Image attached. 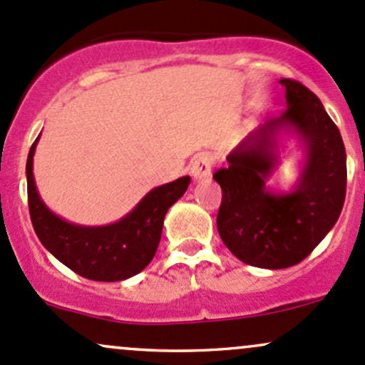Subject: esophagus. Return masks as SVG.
Masks as SVG:
<instances>
[{"instance_id": "1", "label": "esophagus", "mask_w": 365, "mask_h": 365, "mask_svg": "<svg viewBox=\"0 0 365 365\" xmlns=\"http://www.w3.org/2000/svg\"><path fill=\"white\" fill-rule=\"evenodd\" d=\"M212 156L203 153L195 158V162L191 163V175L195 178V181H205L212 175Z\"/></svg>"}]
</instances>
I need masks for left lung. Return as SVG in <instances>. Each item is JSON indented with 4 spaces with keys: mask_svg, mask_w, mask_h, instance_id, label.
<instances>
[{
    "mask_svg": "<svg viewBox=\"0 0 365 365\" xmlns=\"http://www.w3.org/2000/svg\"><path fill=\"white\" fill-rule=\"evenodd\" d=\"M285 111L257 127L214 174L222 202L217 231L235 257L282 269L297 264L338 221L346 195V151L319 97L299 81L280 80ZM297 140L300 172L289 190L269 182L284 158L283 139Z\"/></svg>",
    "mask_w": 365,
    "mask_h": 365,
    "instance_id": "left-lung-1",
    "label": "left lung"
}]
</instances>
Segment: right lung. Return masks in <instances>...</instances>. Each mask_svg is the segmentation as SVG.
<instances>
[{"instance_id": "right-lung-1", "label": "right lung", "mask_w": 365, "mask_h": 365, "mask_svg": "<svg viewBox=\"0 0 365 365\" xmlns=\"http://www.w3.org/2000/svg\"><path fill=\"white\" fill-rule=\"evenodd\" d=\"M40 137L27 155L26 175L31 221L43 247L88 280L120 282L143 272L158 249L167 210L186 193L190 175L153 187L130 212L111 225H76L52 212L38 193L33 160Z\"/></svg>"}]
</instances>
